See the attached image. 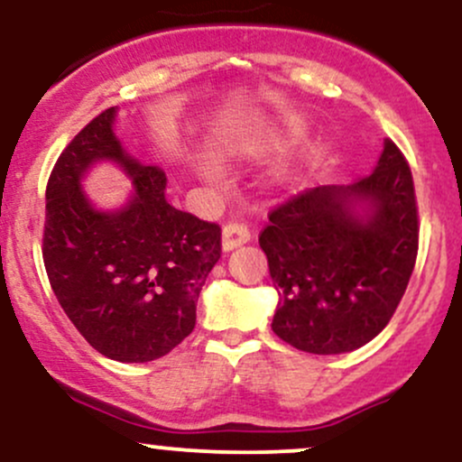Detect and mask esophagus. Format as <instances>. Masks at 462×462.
<instances>
[{
  "mask_svg": "<svg viewBox=\"0 0 462 462\" xmlns=\"http://www.w3.org/2000/svg\"><path fill=\"white\" fill-rule=\"evenodd\" d=\"M247 241H250V230H247L243 223H227V226H223V232H221L223 252L236 250V247L245 245Z\"/></svg>",
  "mask_w": 462,
  "mask_h": 462,
  "instance_id": "34e87169",
  "label": "esophagus"
}]
</instances>
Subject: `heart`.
Wrapping results in <instances>:
<instances>
[{
    "label": "heart",
    "instance_id": "obj_1",
    "mask_svg": "<svg viewBox=\"0 0 462 462\" xmlns=\"http://www.w3.org/2000/svg\"><path fill=\"white\" fill-rule=\"evenodd\" d=\"M276 144H278L276 138L245 140V142H241V144H239V153L247 155V157H258V155L267 153V151H272ZM192 169H195L197 177H199V180L204 181L206 186H210V189L219 186V180H221L219 169H217V166L212 164L208 157H197V160L192 162Z\"/></svg>",
    "mask_w": 462,
    "mask_h": 462
}]
</instances>
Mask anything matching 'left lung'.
Wrapping results in <instances>:
<instances>
[{"label": "left lung", "mask_w": 462, "mask_h": 462, "mask_svg": "<svg viewBox=\"0 0 462 462\" xmlns=\"http://www.w3.org/2000/svg\"><path fill=\"white\" fill-rule=\"evenodd\" d=\"M258 243L281 296L278 337L316 355L368 344L393 318L417 261V199L402 151L386 140L371 175L276 208Z\"/></svg>", "instance_id": "1"}]
</instances>
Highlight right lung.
<instances>
[{"label":"right lung","instance_id":"add662e5","mask_svg":"<svg viewBox=\"0 0 462 462\" xmlns=\"http://www.w3.org/2000/svg\"><path fill=\"white\" fill-rule=\"evenodd\" d=\"M118 107L69 142L45 190L43 263L65 316L91 346L125 364L153 362L189 337L197 298L221 256V227L177 210L166 175L126 153ZM111 161L132 180L123 207L98 208L82 180Z\"/></svg>","mask_w":462,"mask_h":462}]
</instances>
